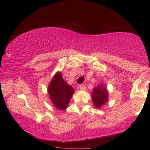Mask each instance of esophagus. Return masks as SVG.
<instances>
[{"label": "esophagus", "mask_w": 150, "mask_h": 150, "mask_svg": "<svg viewBox=\"0 0 150 150\" xmlns=\"http://www.w3.org/2000/svg\"><path fill=\"white\" fill-rule=\"evenodd\" d=\"M79 88H80V90H81V91H85L86 89V85H85V84L81 85L79 86Z\"/></svg>", "instance_id": "obj_1"}]
</instances>
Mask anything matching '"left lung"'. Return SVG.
<instances>
[{"instance_id":"8db88e82","label":"left lung","mask_w":150,"mask_h":150,"mask_svg":"<svg viewBox=\"0 0 150 150\" xmlns=\"http://www.w3.org/2000/svg\"><path fill=\"white\" fill-rule=\"evenodd\" d=\"M92 100L94 106L96 108L100 107L107 103L108 100V91L104 85H99L93 89Z\"/></svg>"}]
</instances>
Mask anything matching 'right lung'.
<instances>
[{
    "label": "right lung",
    "instance_id": "add662e5",
    "mask_svg": "<svg viewBox=\"0 0 150 150\" xmlns=\"http://www.w3.org/2000/svg\"><path fill=\"white\" fill-rule=\"evenodd\" d=\"M47 91L53 105L59 110H63L68 107L75 93L74 88L63 79L60 71H57L53 77L48 85Z\"/></svg>",
    "mask_w": 150,
    "mask_h": 150
}]
</instances>
